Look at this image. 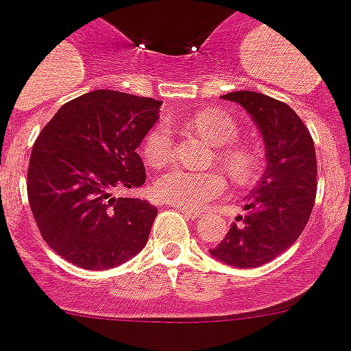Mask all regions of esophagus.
I'll return each mask as SVG.
<instances>
[{"label": "esophagus", "instance_id": "1", "mask_svg": "<svg viewBox=\"0 0 351 351\" xmlns=\"http://www.w3.org/2000/svg\"><path fill=\"white\" fill-rule=\"evenodd\" d=\"M176 209H180V213H184L185 216H189L191 220H198L202 218V210L198 209H187V207H180V205H175Z\"/></svg>", "mask_w": 351, "mask_h": 351}]
</instances>
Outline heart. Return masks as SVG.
<instances>
[{
    "instance_id": "1",
    "label": "heart",
    "mask_w": 351,
    "mask_h": 351,
    "mask_svg": "<svg viewBox=\"0 0 351 351\" xmlns=\"http://www.w3.org/2000/svg\"><path fill=\"white\" fill-rule=\"evenodd\" d=\"M187 126L198 131L207 141L216 144V160L220 162L236 184H250L258 175V156L254 149L236 144L238 124L229 113L220 110H204L187 119ZM144 158L151 166H164L173 153V133L167 124H156L147 133ZM225 189L220 171H189L175 167L156 178L153 193L158 200L180 207H202L215 200Z\"/></svg>"
}]
</instances>
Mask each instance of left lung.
<instances>
[{"label": "left lung", "mask_w": 351, "mask_h": 351, "mask_svg": "<svg viewBox=\"0 0 351 351\" xmlns=\"http://www.w3.org/2000/svg\"><path fill=\"white\" fill-rule=\"evenodd\" d=\"M258 124L267 149V169L247 198V215L236 218L220 243L209 250L238 269H254L278 258L308 223L317 191V160L308 128L289 104L258 92H232Z\"/></svg>", "instance_id": "obj_1"}]
</instances>
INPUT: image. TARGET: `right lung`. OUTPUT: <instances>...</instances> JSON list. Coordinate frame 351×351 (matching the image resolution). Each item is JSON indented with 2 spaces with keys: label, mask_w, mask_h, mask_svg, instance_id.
<instances>
[{
  "label": "right lung",
  "mask_w": 351,
  "mask_h": 351,
  "mask_svg": "<svg viewBox=\"0 0 351 351\" xmlns=\"http://www.w3.org/2000/svg\"><path fill=\"white\" fill-rule=\"evenodd\" d=\"M160 104L111 90L84 93L62 104L34 142L28 204L43 240L70 263L113 269L146 247L158 210L115 191L146 182L136 147Z\"/></svg>",
  "instance_id": "add662e5"
}]
</instances>
